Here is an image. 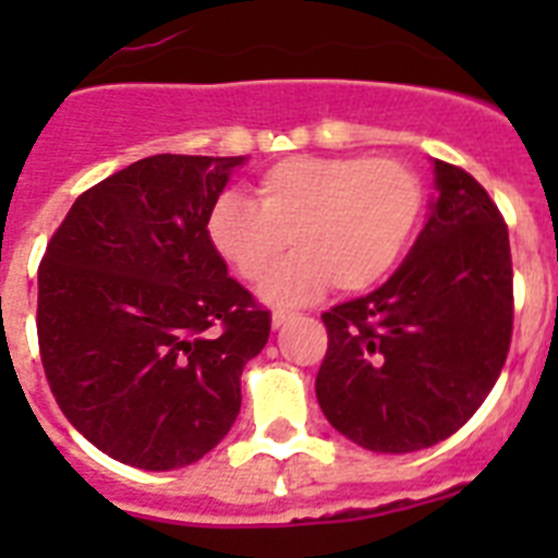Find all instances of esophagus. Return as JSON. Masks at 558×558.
<instances>
[{
	"instance_id": "1",
	"label": "esophagus",
	"mask_w": 558,
	"mask_h": 558,
	"mask_svg": "<svg viewBox=\"0 0 558 558\" xmlns=\"http://www.w3.org/2000/svg\"><path fill=\"white\" fill-rule=\"evenodd\" d=\"M290 318H293V313H288V310H276V313L270 315V324H274V329H279L282 324H288Z\"/></svg>"
}]
</instances>
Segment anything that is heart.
<instances>
[{
    "label": "heart",
    "mask_w": 558,
    "mask_h": 558,
    "mask_svg": "<svg viewBox=\"0 0 558 558\" xmlns=\"http://www.w3.org/2000/svg\"><path fill=\"white\" fill-rule=\"evenodd\" d=\"M254 198L223 192L209 215L206 236L215 254L243 282L263 284L276 307L313 302L335 284L360 293L383 282L416 231L425 190L402 161L366 156H293L256 179Z\"/></svg>",
    "instance_id": "obj_1"
}]
</instances>
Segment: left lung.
I'll use <instances>...</instances> for the list:
<instances>
[{
	"instance_id": "1",
	"label": "left lung",
	"mask_w": 558,
	"mask_h": 558,
	"mask_svg": "<svg viewBox=\"0 0 558 558\" xmlns=\"http://www.w3.org/2000/svg\"><path fill=\"white\" fill-rule=\"evenodd\" d=\"M436 198L397 274L324 313L315 397L338 433L372 452L450 438L495 388L514 322L509 229L470 172L433 159Z\"/></svg>"
}]
</instances>
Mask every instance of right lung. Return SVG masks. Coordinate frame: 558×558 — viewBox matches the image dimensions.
Masks as SVG:
<instances>
[{
	"mask_svg": "<svg viewBox=\"0 0 558 558\" xmlns=\"http://www.w3.org/2000/svg\"><path fill=\"white\" fill-rule=\"evenodd\" d=\"M245 156H150L86 190L38 268L52 397L113 461L167 472L204 458L240 413V374L270 313L229 276L206 215Z\"/></svg>",
	"mask_w": 558,
	"mask_h": 558,
	"instance_id": "1",
	"label": "right lung"
}]
</instances>
